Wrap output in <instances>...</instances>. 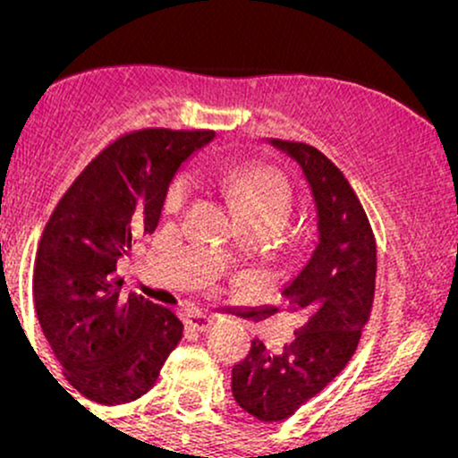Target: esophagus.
<instances>
[{"label": "esophagus", "mask_w": 458, "mask_h": 458, "mask_svg": "<svg viewBox=\"0 0 458 458\" xmlns=\"http://www.w3.org/2000/svg\"><path fill=\"white\" fill-rule=\"evenodd\" d=\"M213 323H215L213 314L202 312V310H191V312H187V317H185V325H187V327L198 329V331L208 329Z\"/></svg>", "instance_id": "34e87169"}]
</instances>
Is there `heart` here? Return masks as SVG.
I'll return each instance as SVG.
<instances>
[{"mask_svg": "<svg viewBox=\"0 0 458 458\" xmlns=\"http://www.w3.org/2000/svg\"><path fill=\"white\" fill-rule=\"evenodd\" d=\"M224 187L233 198L243 228L267 236L277 234L293 213V191L288 182L271 170H250L225 176ZM191 181L181 176L167 191V211H178L187 202Z\"/></svg>", "mask_w": 458, "mask_h": 458, "instance_id": "1", "label": "heart"}]
</instances>
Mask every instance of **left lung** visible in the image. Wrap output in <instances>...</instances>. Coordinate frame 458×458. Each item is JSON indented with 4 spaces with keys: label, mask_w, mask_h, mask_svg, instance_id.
I'll list each match as a JSON object with an SVG mask.
<instances>
[{
    "label": "left lung",
    "mask_w": 458,
    "mask_h": 458,
    "mask_svg": "<svg viewBox=\"0 0 458 458\" xmlns=\"http://www.w3.org/2000/svg\"><path fill=\"white\" fill-rule=\"evenodd\" d=\"M301 170L312 196L314 239L295 276L282 288L301 325L273 353L262 340L233 366V396L265 422L286 420L323 390L355 353L375 297L377 245L360 199L323 152L301 141L267 138Z\"/></svg>",
    "instance_id": "1"
}]
</instances>
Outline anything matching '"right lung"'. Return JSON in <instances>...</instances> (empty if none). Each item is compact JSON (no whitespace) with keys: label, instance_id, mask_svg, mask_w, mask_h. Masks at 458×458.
I'll list each match as a JSON object with an SVG mask.
<instances>
[{"label":"right lung","instance_id":"1","mask_svg":"<svg viewBox=\"0 0 458 458\" xmlns=\"http://www.w3.org/2000/svg\"><path fill=\"white\" fill-rule=\"evenodd\" d=\"M213 131L140 129L83 167L47 222L34 262V306L66 379L101 404L155 386L182 338L181 318L138 293L124 295L120 260L159 224L182 165Z\"/></svg>","mask_w":458,"mask_h":458}]
</instances>
